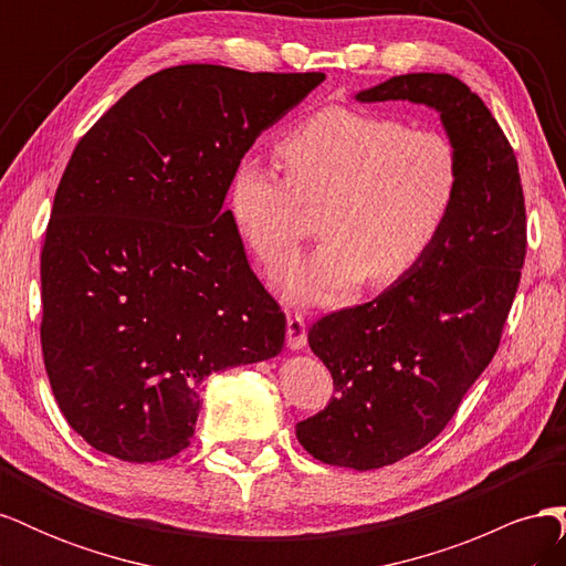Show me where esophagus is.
I'll use <instances>...</instances> for the list:
<instances>
[{
    "label": "esophagus",
    "mask_w": 566,
    "mask_h": 566,
    "mask_svg": "<svg viewBox=\"0 0 566 566\" xmlns=\"http://www.w3.org/2000/svg\"><path fill=\"white\" fill-rule=\"evenodd\" d=\"M285 333H287V347L290 349L306 347V323H304L302 316H290Z\"/></svg>",
    "instance_id": "1"
}]
</instances>
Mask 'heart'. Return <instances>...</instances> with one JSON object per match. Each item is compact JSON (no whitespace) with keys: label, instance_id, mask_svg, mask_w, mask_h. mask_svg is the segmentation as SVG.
Returning <instances> with one entry per match:
<instances>
[{"label":"heart","instance_id":"1","mask_svg":"<svg viewBox=\"0 0 566 566\" xmlns=\"http://www.w3.org/2000/svg\"><path fill=\"white\" fill-rule=\"evenodd\" d=\"M279 153L287 179L252 156L235 163L227 210L254 260L276 269L302 238V205L318 208L323 243L283 276L300 304L337 302L364 279L397 283L432 250L458 200L449 136L387 115L323 108L290 129Z\"/></svg>","mask_w":566,"mask_h":566}]
</instances>
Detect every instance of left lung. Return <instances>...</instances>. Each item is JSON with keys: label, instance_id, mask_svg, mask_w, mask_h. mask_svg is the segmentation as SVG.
<instances>
[{"label": "left lung", "instance_id": "left-lung-1", "mask_svg": "<svg viewBox=\"0 0 566 566\" xmlns=\"http://www.w3.org/2000/svg\"><path fill=\"white\" fill-rule=\"evenodd\" d=\"M356 101L437 111L460 158L458 200L424 260L373 302L310 328L335 397L297 422V439L325 465L366 472L427 447L491 364L522 276L526 210L515 150L465 82L397 75Z\"/></svg>", "mask_w": 566, "mask_h": 566}]
</instances>
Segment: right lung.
Listing matches in <instances>:
<instances>
[{
  "label": "right lung",
  "mask_w": 566,
  "mask_h": 566,
  "mask_svg": "<svg viewBox=\"0 0 566 566\" xmlns=\"http://www.w3.org/2000/svg\"><path fill=\"white\" fill-rule=\"evenodd\" d=\"M323 73L191 63L142 80L82 136L42 248V354L67 424L158 462L191 443L200 385L273 358L285 314L224 198L235 163Z\"/></svg>",
  "instance_id": "obj_1"
}]
</instances>
